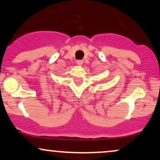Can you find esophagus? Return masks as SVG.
I'll return each instance as SVG.
<instances>
[{
    "instance_id": "34e87169",
    "label": "esophagus",
    "mask_w": 160,
    "mask_h": 160,
    "mask_svg": "<svg viewBox=\"0 0 160 160\" xmlns=\"http://www.w3.org/2000/svg\"><path fill=\"white\" fill-rule=\"evenodd\" d=\"M77 64H78V65L81 66L82 64H83V62H82V60H78V61H77Z\"/></svg>"
}]
</instances>
